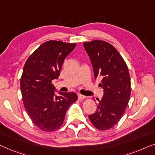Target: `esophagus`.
<instances>
[{"mask_svg": "<svg viewBox=\"0 0 155 155\" xmlns=\"http://www.w3.org/2000/svg\"><path fill=\"white\" fill-rule=\"evenodd\" d=\"M86 98V97L84 96V95H83L81 94H78V99L81 100H84Z\"/></svg>", "mask_w": 155, "mask_h": 155, "instance_id": "obj_1", "label": "esophagus"}]
</instances>
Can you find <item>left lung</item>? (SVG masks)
Listing matches in <instances>:
<instances>
[{"instance_id":"obj_1","label":"left lung","mask_w":155,"mask_h":155,"mask_svg":"<svg viewBox=\"0 0 155 155\" xmlns=\"http://www.w3.org/2000/svg\"><path fill=\"white\" fill-rule=\"evenodd\" d=\"M83 44L93 65L95 79L101 78L99 86L104 90L96 111L89 115V119L97 129H110L120 120L129 101L128 67L117 49L106 41L95 40Z\"/></svg>"}]
</instances>
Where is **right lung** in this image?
<instances>
[{
  "mask_svg": "<svg viewBox=\"0 0 155 155\" xmlns=\"http://www.w3.org/2000/svg\"><path fill=\"white\" fill-rule=\"evenodd\" d=\"M76 43L48 41L41 45L26 61L20 79L25 110L33 123L43 131L51 132L62 125L69 106L77 100L74 92L55 93L52 84L60 74L63 62Z\"/></svg>",
  "mask_w": 155,
  "mask_h": 155,
  "instance_id": "add662e5",
  "label": "right lung"
}]
</instances>
